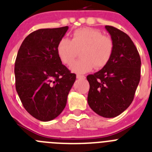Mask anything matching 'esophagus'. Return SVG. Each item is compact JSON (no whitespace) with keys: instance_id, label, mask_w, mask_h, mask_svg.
<instances>
[{"instance_id":"obj_1","label":"esophagus","mask_w":152,"mask_h":152,"mask_svg":"<svg viewBox=\"0 0 152 152\" xmlns=\"http://www.w3.org/2000/svg\"><path fill=\"white\" fill-rule=\"evenodd\" d=\"M76 77H77V79H84L85 78V77H84V75H77Z\"/></svg>"}]
</instances>
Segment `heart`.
Here are the masks:
<instances>
[{
	"label": "heart",
	"mask_w": 152,
	"mask_h": 152,
	"mask_svg": "<svg viewBox=\"0 0 152 152\" xmlns=\"http://www.w3.org/2000/svg\"><path fill=\"white\" fill-rule=\"evenodd\" d=\"M113 51L110 37L102 34L100 30L85 27L75 30L72 40L61 39L58 44L57 52L62 63L69 65L80 53L81 59L75 61L70 68L73 72L84 74L94 67L103 68L109 62Z\"/></svg>",
	"instance_id": "1"
}]
</instances>
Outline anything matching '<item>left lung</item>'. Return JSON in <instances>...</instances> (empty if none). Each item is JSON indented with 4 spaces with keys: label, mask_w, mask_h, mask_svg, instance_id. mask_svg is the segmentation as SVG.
<instances>
[{
    "label": "left lung",
    "mask_w": 152,
    "mask_h": 152,
    "mask_svg": "<svg viewBox=\"0 0 152 152\" xmlns=\"http://www.w3.org/2000/svg\"><path fill=\"white\" fill-rule=\"evenodd\" d=\"M113 51L109 62L99 72L88 75V102L96 114L105 118L119 116L134 99L141 77V58L129 36L111 26Z\"/></svg>",
    "instance_id": "left-lung-1"
}]
</instances>
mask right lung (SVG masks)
I'll list each match as a JSON object with an SVG mask.
<instances>
[{"label":"right lung","instance_id":"right-lung-1","mask_svg":"<svg viewBox=\"0 0 152 152\" xmlns=\"http://www.w3.org/2000/svg\"><path fill=\"white\" fill-rule=\"evenodd\" d=\"M68 29L63 26L34 31L25 38L17 53L16 90L26 110L40 121H50L62 112L76 79L57 52Z\"/></svg>","mask_w":152,"mask_h":152}]
</instances>
